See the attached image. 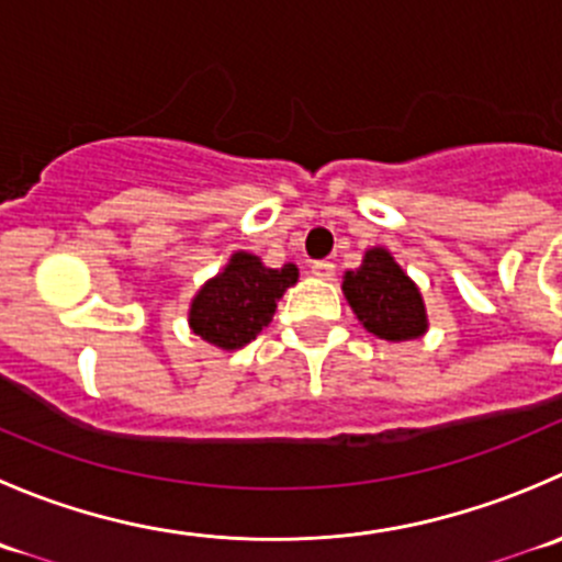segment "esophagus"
<instances>
[{"label": "esophagus", "instance_id": "1", "mask_svg": "<svg viewBox=\"0 0 562 562\" xmlns=\"http://www.w3.org/2000/svg\"><path fill=\"white\" fill-rule=\"evenodd\" d=\"M310 271H313L318 280H331V277H335V263H329V260H315V263L310 266Z\"/></svg>", "mask_w": 562, "mask_h": 562}]
</instances>
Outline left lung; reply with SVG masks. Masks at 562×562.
<instances>
[{
  "label": "left lung",
  "mask_w": 562,
  "mask_h": 562,
  "mask_svg": "<svg viewBox=\"0 0 562 562\" xmlns=\"http://www.w3.org/2000/svg\"><path fill=\"white\" fill-rule=\"evenodd\" d=\"M342 293L368 331L381 340H414L428 329L426 304L386 249L364 255L357 271H346Z\"/></svg>",
  "instance_id": "8db88e82"
}]
</instances>
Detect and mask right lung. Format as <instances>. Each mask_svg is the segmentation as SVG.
<instances>
[{
    "mask_svg": "<svg viewBox=\"0 0 562 562\" xmlns=\"http://www.w3.org/2000/svg\"><path fill=\"white\" fill-rule=\"evenodd\" d=\"M299 269L285 263L282 269H266L260 258L236 252L222 274L205 282L189 310L194 335L220 348H241L258 337V331L274 315L285 288L296 282Z\"/></svg>",
    "mask_w": 562,
    "mask_h": 562,
    "instance_id": "obj_1",
    "label": "right lung"
}]
</instances>
